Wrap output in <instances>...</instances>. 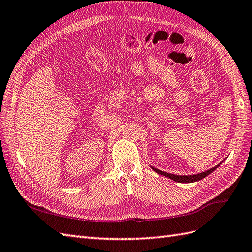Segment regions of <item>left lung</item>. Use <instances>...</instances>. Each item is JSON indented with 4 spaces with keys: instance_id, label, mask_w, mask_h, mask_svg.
<instances>
[{
    "instance_id": "1",
    "label": "left lung",
    "mask_w": 252,
    "mask_h": 252,
    "mask_svg": "<svg viewBox=\"0 0 252 252\" xmlns=\"http://www.w3.org/2000/svg\"><path fill=\"white\" fill-rule=\"evenodd\" d=\"M220 164H221V163H220ZM220 164L216 165L215 167L208 169V171H206V172H202V173L196 174V175H188V176H186V175H184V176H180V175L169 174V173H166V172L160 171V169H158V168L153 167V166H151V168H153L155 172L159 173V174H161V175H164L165 177L171 178V179H173L174 181H177V183H186V184H187V183H194V181H198V180H201V179H203V178H205L206 176H208V175H209L210 173H213V172L215 171V169L217 168Z\"/></svg>"
}]
</instances>
